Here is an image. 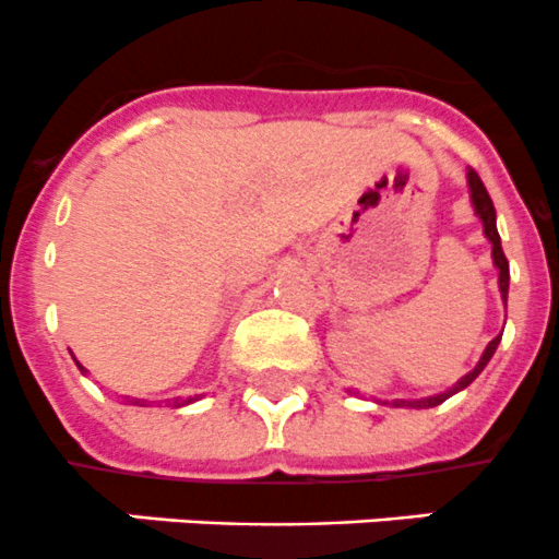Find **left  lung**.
Masks as SVG:
<instances>
[{
    "instance_id": "obj_1",
    "label": "left lung",
    "mask_w": 559,
    "mask_h": 559,
    "mask_svg": "<svg viewBox=\"0 0 559 559\" xmlns=\"http://www.w3.org/2000/svg\"><path fill=\"white\" fill-rule=\"evenodd\" d=\"M465 175H467V189H471L473 211H476V216L481 218L484 235H487V240H489V243H492V262H495V267H498L500 297H503V302H506V300H509V278H511V275H509V259H506L503 246H500L498 224H495V205H492V200H489V194H487V189H484V183H481V178H478V173L467 167ZM500 335H503V332H500ZM500 335L489 341V346L484 348V354H481V359H478L476 368H473L467 376H462V379L456 381V384L449 389V392L432 394V397H421V400H394V405H397V408H403V405H405V408H432V405H441L443 400H449V397H452V394L460 392V389H465L467 384H473V381H476V376L481 373V370L487 368L489 359H492L495 348H498V343H500Z\"/></svg>"
}]
</instances>
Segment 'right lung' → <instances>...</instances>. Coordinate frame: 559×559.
<instances>
[{
    "mask_svg": "<svg viewBox=\"0 0 559 559\" xmlns=\"http://www.w3.org/2000/svg\"><path fill=\"white\" fill-rule=\"evenodd\" d=\"M78 368H81V373H86V368H83V365H81V362H78ZM191 400H194V397L183 400V403H178V405H186V403H191ZM132 405H145V403H143V400H132Z\"/></svg>",
    "mask_w": 559,
    "mask_h": 559,
    "instance_id": "right-lung-1",
    "label": "right lung"
}]
</instances>
